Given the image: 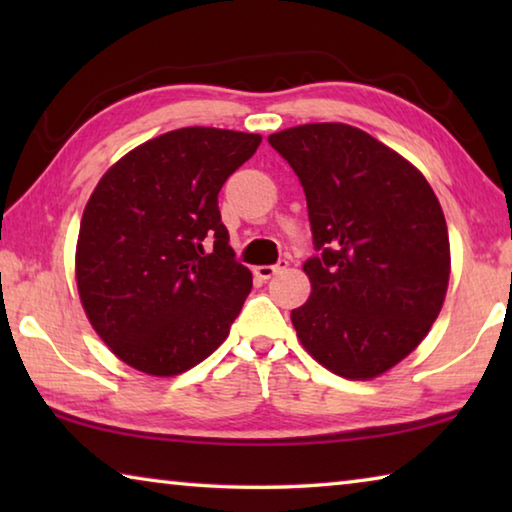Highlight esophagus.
<instances>
[{
    "mask_svg": "<svg viewBox=\"0 0 512 512\" xmlns=\"http://www.w3.org/2000/svg\"><path fill=\"white\" fill-rule=\"evenodd\" d=\"M287 266H289V262L287 259H280V262L277 264H268V266H257L255 268V273H257V277H262V280H271L273 275H277V273H282V271H287Z\"/></svg>",
    "mask_w": 512,
    "mask_h": 512,
    "instance_id": "1",
    "label": "esophagus"
}]
</instances>
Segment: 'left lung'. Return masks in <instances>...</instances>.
I'll return each instance as SVG.
<instances>
[{"label":"left lung","instance_id":"8db88e82","mask_svg":"<svg viewBox=\"0 0 512 512\" xmlns=\"http://www.w3.org/2000/svg\"><path fill=\"white\" fill-rule=\"evenodd\" d=\"M307 198L311 296L291 311L307 352L345 379H372L418 348L449 282L445 214L422 173L348 124L268 137Z\"/></svg>","mask_w":512,"mask_h":512}]
</instances>
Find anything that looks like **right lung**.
Instances as JSON below:
<instances>
[{"mask_svg": "<svg viewBox=\"0 0 512 512\" xmlns=\"http://www.w3.org/2000/svg\"><path fill=\"white\" fill-rule=\"evenodd\" d=\"M262 137L192 126L124 155L85 205L76 284L92 327L128 366L180 375L219 348L253 289L221 221L225 180Z\"/></svg>", "mask_w": 512, "mask_h": 512, "instance_id": "obj_1", "label": "right lung"}]
</instances>
